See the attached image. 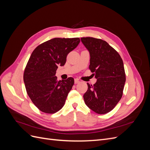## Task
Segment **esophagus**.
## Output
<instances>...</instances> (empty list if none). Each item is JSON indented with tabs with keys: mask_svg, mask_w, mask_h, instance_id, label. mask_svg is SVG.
Wrapping results in <instances>:
<instances>
[{
	"mask_svg": "<svg viewBox=\"0 0 150 150\" xmlns=\"http://www.w3.org/2000/svg\"><path fill=\"white\" fill-rule=\"evenodd\" d=\"M80 83V81L78 79H74V83L75 84H78Z\"/></svg>",
	"mask_w": 150,
	"mask_h": 150,
	"instance_id": "1",
	"label": "esophagus"
}]
</instances>
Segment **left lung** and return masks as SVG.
I'll return each mask as SVG.
<instances>
[{"label": "left lung", "instance_id": "left-lung-1", "mask_svg": "<svg viewBox=\"0 0 150 150\" xmlns=\"http://www.w3.org/2000/svg\"><path fill=\"white\" fill-rule=\"evenodd\" d=\"M89 52V69L94 72L96 83L88 84L84 94L85 104L98 114L111 111L121 99L126 76L120 54L104 40L94 38H81Z\"/></svg>", "mask_w": 150, "mask_h": 150}]
</instances>
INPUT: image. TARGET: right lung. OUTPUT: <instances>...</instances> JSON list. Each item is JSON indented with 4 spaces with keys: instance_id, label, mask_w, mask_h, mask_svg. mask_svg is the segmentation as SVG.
Returning <instances> with one entry per match:
<instances>
[{
    "instance_id": "1",
    "label": "right lung",
    "mask_w": 150,
    "mask_h": 150,
    "mask_svg": "<svg viewBox=\"0 0 150 150\" xmlns=\"http://www.w3.org/2000/svg\"><path fill=\"white\" fill-rule=\"evenodd\" d=\"M79 42L78 38H54L40 44L31 54L24 82L28 96L39 110L51 114L64 105L74 81L72 78L58 81L56 72Z\"/></svg>"
}]
</instances>
